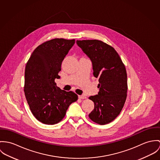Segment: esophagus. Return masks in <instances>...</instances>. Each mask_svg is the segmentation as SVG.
I'll return each instance as SVG.
<instances>
[{
    "instance_id": "34e87169",
    "label": "esophagus",
    "mask_w": 160,
    "mask_h": 160,
    "mask_svg": "<svg viewBox=\"0 0 160 160\" xmlns=\"http://www.w3.org/2000/svg\"><path fill=\"white\" fill-rule=\"evenodd\" d=\"M78 98H79L80 99H86V98H87L86 96H85V95H84V94H82V95L78 96Z\"/></svg>"
}]
</instances>
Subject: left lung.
I'll use <instances>...</instances> for the list:
<instances>
[{
  "label": "left lung",
  "mask_w": 160,
  "mask_h": 160,
  "mask_svg": "<svg viewBox=\"0 0 160 160\" xmlns=\"http://www.w3.org/2000/svg\"><path fill=\"white\" fill-rule=\"evenodd\" d=\"M77 45L90 59L93 75L99 79L98 94L89 98L94 103L89 118L104 125L120 113L127 96V73L115 50L98 40H77Z\"/></svg>",
  "instance_id": "1"
}]
</instances>
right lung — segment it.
Instances as JSON below:
<instances>
[{
    "mask_svg": "<svg viewBox=\"0 0 160 160\" xmlns=\"http://www.w3.org/2000/svg\"><path fill=\"white\" fill-rule=\"evenodd\" d=\"M75 43V39L54 38L38 46L25 69L24 91L31 111L43 124H54L64 117L68 107L78 99L72 91L56 86L61 64Z\"/></svg>",
    "mask_w": 160,
    "mask_h": 160,
    "instance_id": "1",
    "label": "right lung"
}]
</instances>
